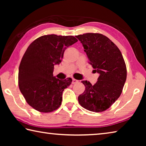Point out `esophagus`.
Wrapping results in <instances>:
<instances>
[{
  "label": "esophagus",
  "instance_id": "1",
  "mask_svg": "<svg viewBox=\"0 0 146 146\" xmlns=\"http://www.w3.org/2000/svg\"><path fill=\"white\" fill-rule=\"evenodd\" d=\"M78 82V80H76V79H75V78L72 79V84H76V83H77Z\"/></svg>",
  "mask_w": 146,
  "mask_h": 146
}]
</instances>
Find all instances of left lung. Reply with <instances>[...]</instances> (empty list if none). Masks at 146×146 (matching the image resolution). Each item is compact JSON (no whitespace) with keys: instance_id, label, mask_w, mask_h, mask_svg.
<instances>
[{"instance_id":"obj_1","label":"left lung","mask_w":146,"mask_h":146,"mask_svg":"<svg viewBox=\"0 0 146 146\" xmlns=\"http://www.w3.org/2000/svg\"><path fill=\"white\" fill-rule=\"evenodd\" d=\"M76 37L82 43L89 63L100 75L94 85L82 81L86 88L78 96V102L91 111L102 112L122 93L127 77L124 60L118 47L105 35L88 33Z\"/></svg>"}]
</instances>
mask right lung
Masks as SVG:
<instances>
[{"mask_svg":"<svg viewBox=\"0 0 146 146\" xmlns=\"http://www.w3.org/2000/svg\"><path fill=\"white\" fill-rule=\"evenodd\" d=\"M78 41L73 36L48 35L36 38L29 46L19 69V86L28 104L40 112L58 109L62 93L72 79L59 80L53 75L66 48Z\"/></svg>","mask_w":146,"mask_h":146,"instance_id":"right-lung-1","label":"right lung"}]
</instances>
